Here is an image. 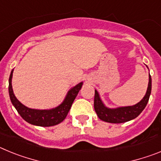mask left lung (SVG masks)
I'll return each mask as SVG.
<instances>
[{
  "label": "left lung",
  "mask_w": 161,
  "mask_h": 161,
  "mask_svg": "<svg viewBox=\"0 0 161 161\" xmlns=\"http://www.w3.org/2000/svg\"><path fill=\"white\" fill-rule=\"evenodd\" d=\"M152 91V78L149 74L148 85L147 92L141 101L134 106H122L118 108H109L105 106L100 95L95 89L94 109L101 120L110 123H123L138 117L148 102Z\"/></svg>",
  "instance_id": "1"
}]
</instances>
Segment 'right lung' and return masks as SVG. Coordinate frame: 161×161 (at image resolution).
Segmentation results:
<instances>
[{
  "label": "right lung",
  "mask_w": 161,
  "mask_h": 161,
  "mask_svg": "<svg viewBox=\"0 0 161 161\" xmlns=\"http://www.w3.org/2000/svg\"><path fill=\"white\" fill-rule=\"evenodd\" d=\"M14 69L11 71L8 79V93L13 106L15 107L21 117L27 123L38 126H52L63 122L67 117L76 97L81 89L83 82L77 84L68 90L66 97L59 106L50 109H31L24 106L17 99L12 87V77Z\"/></svg>",
  "instance_id": "1"
}]
</instances>
